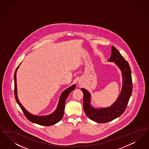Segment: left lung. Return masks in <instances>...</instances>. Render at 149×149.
<instances>
[{"label": "left lung", "mask_w": 149, "mask_h": 149, "mask_svg": "<svg viewBox=\"0 0 149 149\" xmlns=\"http://www.w3.org/2000/svg\"><path fill=\"white\" fill-rule=\"evenodd\" d=\"M111 52L108 61L115 63L120 68L122 76V87L116 101L109 107L95 108L91 105V93L86 89H81L84 95L83 104L86 114L89 118L99 123L110 122L122 115L126 109L133 90L131 70L129 63L113 46L111 47Z\"/></svg>", "instance_id": "obj_1"}]
</instances>
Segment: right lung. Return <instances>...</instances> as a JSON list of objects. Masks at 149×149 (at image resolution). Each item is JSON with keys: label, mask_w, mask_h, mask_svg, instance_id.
I'll return each mask as SVG.
<instances>
[{"label": "right lung", "mask_w": 149, "mask_h": 149, "mask_svg": "<svg viewBox=\"0 0 149 149\" xmlns=\"http://www.w3.org/2000/svg\"><path fill=\"white\" fill-rule=\"evenodd\" d=\"M21 64V63H20ZM17 67L16 70H15L14 74V82L15 88L14 94L15 99L16 102L19 104V107H21V110L23 111L26 117L31 122L36 123L38 125H45V126H50L52 125H55L59 121H60L63 118V113H64V109H65V105L66 100L69 94L71 91L74 90L76 88V85L73 84L71 86L68 87L66 90H65L61 93L59 101L58 102V106L56 109L52 113L45 116H36L32 115V113H29V111L26 110L21 102H19L17 96V83H16V72L17 70L19 68V65Z\"/></svg>", "instance_id": "obj_1"}]
</instances>
